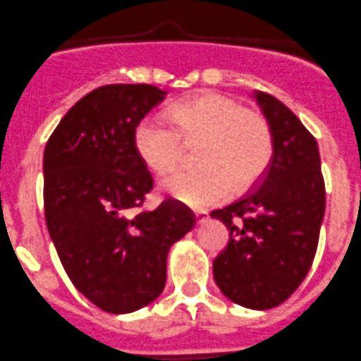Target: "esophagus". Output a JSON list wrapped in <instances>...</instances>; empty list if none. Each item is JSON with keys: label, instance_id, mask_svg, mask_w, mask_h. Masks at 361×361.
Wrapping results in <instances>:
<instances>
[{"label": "esophagus", "instance_id": "34e87169", "mask_svg": "<svg viewBox=\"0 0 361 361\" xmlns=\"http://www.w3.org/2000/svg\"><path fill=\"white\" fill-rule=\"evenodd\" d=\"M207 218H209L207 212H204V211H195V219H197L198 225H200V223H204Z\"/></svg>", "mask_w": 361, "mask_h": 361}]
</instances>
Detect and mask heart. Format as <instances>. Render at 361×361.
I'll return each mask as SVG.
<instances>
[{
	"mask_svg": "<svg viewBox=\"0 0 361 361\" xmlns=\"http://www.w3.org/2000/svg\"><path fill=\"white\" fill-rule=\"evenodd\" d=\"M136 156L157 177L168 175L195 145L197 170L161 183V191L193 207H209L259 180L273 157V131L266 116L235 99L205 92L177 102L163 118L145 116L136 126Z\"/></svg>",
	"mask_w": 361,
	"mask_h": 361,
	"instance_id": "obj_1",
	"label": "heart"
}]
</instances>
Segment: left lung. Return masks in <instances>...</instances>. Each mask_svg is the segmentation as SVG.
Returning <instances> with one entry per match:
<instances>
[{
    "instance_id": "left-lung-1",
    "label": "left lung",
    "mask_w": 361,
    "mask_h": 361,
    "mask_svg": "<svg viewBox=\"0 0 361 361\" xmlns=\"http://www.w3.org/2000/svg\"><path fill=\"white\" fill-rule=\"evenodd\" d=\"M255 99L273 131V157L255 188L211 212L230 235L212 273L228 300L267 310L289 300L310 271L326 190L312 133L276 97L255 92Z\"/></svg>"
}]
</instances>
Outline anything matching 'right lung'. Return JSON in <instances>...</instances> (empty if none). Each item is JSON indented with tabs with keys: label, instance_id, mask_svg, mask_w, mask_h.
I'll return each instance as SVG.
<instances>
[{
	"label": "right lung",
	"instance_id": "obj_1",
	"mask_svg": "<svg viewBox=\"0 0 361 361\" xmlns=\"http://www.w3.org/2000/svg\"><path fill=\"white\" fill-rule=\"evenodd\" d=\"M166 92L104 85L75 102L44 149V214L65 273L88 301L129 314L166 283L168 250L195 226L164 200L138 211L152 175L136 156L135 129Z\"/></svg>",
	"mask_w": 361,
	"mask_h": 361
}]
</instances>
